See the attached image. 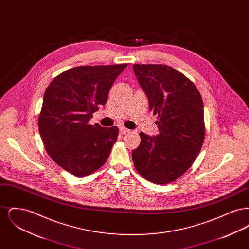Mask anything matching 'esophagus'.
Here are the masks:
<instances>
[{"mask_svg": "<svg viewBox=\"0 0 249 249\" xmlns=\"http://www.w3.org/2000/svg\"><path fill=\"white\" fill-rule=\"evenodd\" d=\"M119 131H120L121 134H126V133L130 132V130L127 129V128H125V127H121V128L119 129Z\"/></svg>", "mask_w": 249, "mask_h": 249, "instance_id": "1", "label": "esophagus"}]
</instances>
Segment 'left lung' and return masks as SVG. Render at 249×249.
<instances>
[{"instance_id": "left-lung-1", "label": "left lung", "mask_w": 249, "mask_h": 249, "mask_svg": "<svg viewBox=\"0 0 249 249\" xmlns=\"http://www.w3.org/2000/svg\"><path fill=\"white\" fill-rule=\"evenodd\" d=\"M133 71L158 116L156 137L140 132L132 151L137 172L147 181L169 184L190 169L205 137L203 103L195 84L163 64H133Z\"/></svg>"}]
</instances>
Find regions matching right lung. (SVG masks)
<instances>
[{"instance_id":"obj_1","label":"right lung","mask_w":249,"mask_h":249,"mask_svg":"<svg viewBox=\"0 0 249 249\" xmlns=\"http://www.w3.org/2000/svg\"><path fill=\"white\" fill-rule=\"evenodd\" d=\"M127 63L78 66L57 75L48 85L38 129L50 158L77 178L104 165L118 140L119 128L89 123Z\"/></svg>"}]
</instances>
